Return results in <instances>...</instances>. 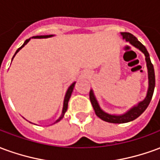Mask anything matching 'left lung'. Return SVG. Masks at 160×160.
<instances>
[{"mask_svg": "<svg viewBox=\"0 0 160 160\" xmlns=\"http://www.w3.org/2000/svg\"><path fill=\"white\" fill-rule=\"evenodd\" d=\"M121 35L122 37L126 42H129L131 45L135 47L140 51L143 53L145 55V60L147 62V68H148V88L147 92V95L144 99L141 102H139L137 104L134 105L133 107L130 108L128 111H127L123 114L117 115V114H110L107 113L100 107V105L98 102L96 96L94 94V92L92 89L90 91V100L91 103L92 104V107L95 111V114L97 115V117L102 119L104 122H111V123H125L131 121L136 119L139 118L148 108V106L151 102L152 97L153 94L155 87V73L153 65L152 64L151 60H150V56L148 50L146 49L142 43L140 41L129 32H121Z\"/></svg>", "mask_w": 160, "mask_h": 160, "instance_id": "1", "label": "left lung"}]
</instances>
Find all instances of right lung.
I'll use <instances>...</instances> for the list:
<instances>
[{
	"label": "right lung",
	"mask_w": 160,
	"mask_h": 160,
	"mask_svg": "<svg viewBox=\"0 0 160 160\" xmlns=\"http://www.w3.org/2000/svg\"><path fill=\"white\" fill-rule=\"evenodd\" d=\"M55 35H42V36H35V37H32V38H30L29 39H26V41H25V42L23 43V45L20 47V48H19V49L16 50L15 54H14V56H12V59H13V57L15 56V55L17 54V53L19 52L20 49H22L24 46L26 45V44H27L28 42H29V41L31 40V38H52V37H54ZM75 81L74 82H73V83L71 84L69 86V87L68 88V90H67V92L66 94H65V98H64V101H63V107H62V114H61V116H60V118L57 119V120L54 122L53 124L56 123V122H60V121L62 120L63 118V117H64V115H65V113H66L67 110H68V101H69L70 99V97H71V95H72V92H73V87H74V86H75Z\"/></svg>",
	"instance_id": "obj_1"
}]
</instances>
